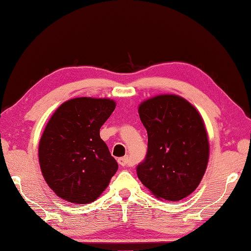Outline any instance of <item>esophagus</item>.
<instances>
[{"instance_id":"esophagus-1","label":"esophagus","mask_w":251,"mask_h":251,"mask_svg":"<svg viewBox=\"0 0 251 251\" xmlns=\"http://www.w3.org/2000/svg\"><path fill=\"white\" fill-rule=\"evenodd\" d=\"M118 163L120 164L121 166H123V168H125V166H129L131 163H130V159L128 156H123V157H120V159L118 160Z\"/></svg>"}]
</instances>
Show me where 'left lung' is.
Returning <instances> with one entry per match:
<instances>
[{
    "mask_svg": "<svg viewBox=\"0 0 251 251\" xmlns=\"http://www.w3.org/2000/svg\"><path fill=\"white\" fill-rule=\"evenodd\" d=\"M139 116L148 132V152L137 168L138 177L156 199H185L207 169L209 142L203 118L177 95L144 100Z\"/></svg>",
    "mask_w": 251,
    "mask_h": 251,
    "instance_id": "1",
    "label": "left lung"
}]
</instances>
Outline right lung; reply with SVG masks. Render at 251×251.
I'll use <instances>...</instances> for the list:
<instances>
[{
	"mask_svg": "<svg viewBox=\"0 0 251 251\" xmlns=\"http://www.w3.org/2000/svg\"><path fill=\"white\" fill-rule=\"evenodd\" d=\"M114 108L112 99L80 97L61 103L47 122L38 161L47 185L60 199L89 204L108 187L118 163L100 128Z\"/></svg>",
	"mask_w": 251,
	"mask_h": 251,
	"instance_id": "add662e5",
	"label": "right lung"
}]
</instances>
